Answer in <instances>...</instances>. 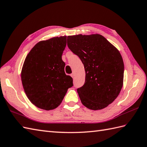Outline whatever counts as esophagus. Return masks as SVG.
<instances>
[{"mask_svg": "<svg viewBox=\"0 0 147 147\" xmlns=\"http://www.w3.org/2000/svg\"><path fill=\"white\" fill-rule=\"evenodd\" d=\"M71 77H72L73 78H74V73H73L72 74H71Z\"/></svg>", "mask_w": 147, "mask_h": 147, "instance_id": "esophagus-1", "label": "esophagus"}]
</instances>
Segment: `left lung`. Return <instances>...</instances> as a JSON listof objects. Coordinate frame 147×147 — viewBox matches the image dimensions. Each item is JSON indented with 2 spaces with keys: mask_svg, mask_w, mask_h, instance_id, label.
Returning a JSON list of instances; mask_svg holds the SVG:
<instances>
[{
  "mask_svg": "<svg viewBox=\"0 0 147 147\" xmlns=\"http://www.w3.org/2000/svg\"><path fill=\"white\" fill-rule=\"evenodd\" d=\"M67 46L83 63L84 85L77 90L82 104L100 110L112 103L123 84L124 63L117 47L98 34L67 36Z\"/></svg>",
  "mask_w": 147,
  "mask_h": 147,
  "instance_id": "obj_1",
  "label": "left lung"
}]
</instances>
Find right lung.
<instances>
[{
	"label": "right lung",
	"instance_id": "obj_1",
	"mask_svg": "<svg viewBox=\"0 0 147 147\" xmlns=\"http://www.w3.org/2000/svg\"><path fill=\"white\" fill-rule=\"evenodd\" d=\"M66 36L54 37L37 42L27 54L21 70L24 90L37 108L51 110L59 106L73 78L64 72L62 54Z\"/></svg>",
	"mask_w": 147,
	"mask_h": 147
}]
</instances>
